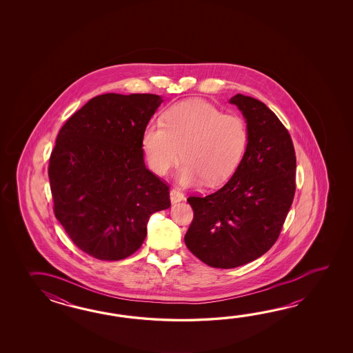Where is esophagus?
<instances>
[{"mask_svg":"<svg viewBox=\"0 0 353 353\" xmlns=\"http://www.w3.org/2000/svg\"><path fill=\"white\" fill-rule=\"evenodd\" d=\"M184 199H185V196H184V194H183L181 192H179V190H176V189H172V190H170V201H172L173 204L181 202V201H184Z\"/></svg>","mask_w":353,"mask_h":353,"instance_id":"esophagus-1","label":"esophagus"}]
</instances>
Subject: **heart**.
Wrapping results in <instances>:
<instances>
[{"label": "heart", "mask_w": 353, "mask_h": 353, "mask_svg": "<svg viewBox=\"0 0 353 353\" xmlns=\"http://www.w3.org/2000/svg\"><path fill=\"white\" fill-rule=\"evenodd\" d=\"M246 122L236 114H223L202 99L170 105L164 122L154 121L143 128V152L151 170L165 175L180 158L185 160L176 183L189 187L205 180L218 185L230 179L248 148Z\"/></svg>", "instance_id": "1"}]
</instances>
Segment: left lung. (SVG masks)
Wrapping results in <instances>:
<instances>
[{
  "mask_svg": "<svg viewBox=\"0 0 353 353\" xmlns=\"http://www.w3.org/2000/svg\"><path fill=\"white\" fill-rule=\"evenodd\" d=\"M230 103L246 121L248 148L223 187L188 198L194 218L184 237L193 255L217 269L242 266L266 254L278 240L295 193L293 141L278 116L240 93Z\"/></svg>",
  "mask_w": 353,
  "mask_h": 353,
  "instance_id": "obj_1",
  "label": "left lung"
}]
</instances>
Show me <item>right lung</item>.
<instances>
[{
  "label": "right lung",
  "instance_id": "obj_1",
  "mask_svg": "<svg viewBox=\"0 0 353 353\" xmlns=\"http://www.w3.org/2000/svg\"><path fill=\"white\" fill-rule=\"evenodd\" d=\"M163 98L105 93L60 128L49 161L54 213L77 248L105 261L141 248L169 188L143 161L141 136Z\"/></svg>",
  "mask_w": 353,
  "mask_h": 353
}]
</instances>
